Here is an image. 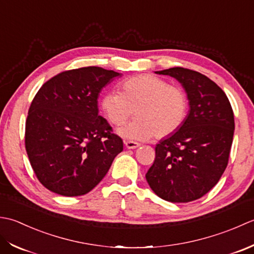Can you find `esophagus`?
<instances>
[{
  "label": "esophagus",
  "mask_w": 254,
  "mask_h": 254,
  "mask_svg": "<svg viewBox=\"0 0 254 254\" xmlns=\"http://www.w3.org/2000/svg\"><path fill=\"white\" fill-rule=\"evenodd\" d=\"M125 146L127 149H136L140 146V144L134 141H125Z\"/></svg>",
  "instance_id": "34e87169"
}]
</instances>
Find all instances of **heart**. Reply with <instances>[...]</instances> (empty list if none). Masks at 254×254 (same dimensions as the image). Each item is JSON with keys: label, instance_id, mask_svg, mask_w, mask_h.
<instances>
[{"label": "heart", "instance_id": "obj_1", "mask_svg": "<svg viewBox=\"0 0 254 254\" xmlns=\"http://www.w3.org/2000/svg\"><path fill=\"white\" fill-rule=\"evenodd\" d=\"M101 107L113 125L120 126L134 113L137 118L120 128L118 134L131 140L162 139L178 131L188 114V97L182 89L151 74L126 80L122 93L103 95Z\"/></svg>", "mask_w": 254, "mask_h": 254}]
</instances>
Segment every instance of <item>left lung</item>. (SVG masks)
<instances>
[{
    "label": "left lung",
    "instance_id": "obj_1",
    "mask_svg": "<svg viewBox=\"0 0 254 254\" xmlns=\"http://www.w3.org/2000/svg\"><path fill=\"white\" fill-rule=\"evenodd\" d=\"M156 73L180 82L190 110L179 130L156 146V159L146 179L160 198L188 203L208 193L226 170L234 112L225 92L199 72L177 66Z\"/></svg>",
    "mask_w": 254,
    "mask_h": 254
}]
</instances>
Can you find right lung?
I'll use <instances>...</instances> for the list:
<instances>
[{"instance_id": "add662e5", "label": "right lung", "mask_w": 254, "mask_h": 254, "mask_svg": "<svg viewBox=\"0 0 254 254\" xmlns=\"http://www.w3.org/2000/svg\"><path fill=\"white\" fill-rule=\"evenodd\" d=\"M113 70L61 72L40 87L26 121L25 146L39 182L62 196H81L101 182L123 151L122 139L98 115V96Z\"/></svg>"}]
</instances>
